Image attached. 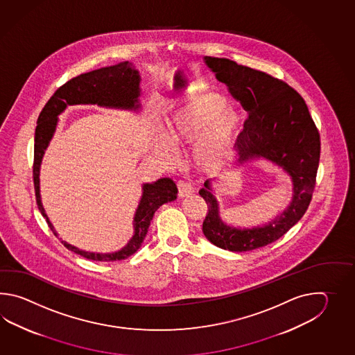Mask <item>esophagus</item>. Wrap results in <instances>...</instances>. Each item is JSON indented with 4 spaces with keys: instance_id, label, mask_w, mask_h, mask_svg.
Masks as SVG:
<instances>
[{
    "instance_id": "obj_1",
    "label": "esophagus",
    "mask_w": 355,
    "mask_h": 355,
    "mask_svg": "<svg viewBox=\"0 0 355 355\" xmlns=\"http://www.w3.org/2000/svg\"><path fill=\"white\" fill-rule=\"evenodd\" d=\"M178 189H179V196L180 198H188V196L194 194V188L191 187V184H189L187 181H178Z\"/></svg>"
}]
</instances>
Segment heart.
Masks as SVG:
<instances>
[{
  "mask_svg": "<svg viewBox=\"0 0 355 355\" xmlns=\"http://www.w3.org/2000/svg\"><path fill=\"white\" fill-rule=\"evenodd\" d=\"M225 106L226 100L218 94H209L191 103L167 121V146L178 150L196 144L211 125L209 133L196 148V162L204 171L218 168L240 123L239 113ZM159 156L167 165L174 164V155L168 148H161Z\"/></svg>",
  "mask_w": 355,
  "mask_h": 355,
  "instance_id": "heart-1",
  "label": "heart"
}]
</instances>
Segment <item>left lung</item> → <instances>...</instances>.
<instances>
[{"mask_svg": "<svg viewBox=\"0 0 355 355\" xmlns=\"http://www.w3.org/2000/svg\"><path fill=\"white\" fill-rule=\"evenodd\" d=\"M204 60L218 81L226 83L232 96L249 112L236 144L241 161L265 157L292 176L295 196L287 211L266 226L251 230H237L220 220L209 181L199 191L208 207L203 234L213 245L237 252L259 249L279 240L307 211L316 187L320 133L303 98L283 80L228 58Z\"/></svg>", "mask_w": 355, "mask_h": 355, "instance_id": "obj_1", "label": "left lung"}]
</instances>
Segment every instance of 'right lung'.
I'll use <instances>...</instances> for the list:
<instances>
[{"label":"right lung","mask_w":355,"mask_h":355,"mask_svg":"<svg viewBox=\"0 0 355 355\" xmlns=\"http://www.w3.org/2000/svg\"><path fill=\"white\" fill-rule=\"evenodd\" d=\"M139 75L132 67V63L124 62L112 67L100 68L89 73L77 76L60 86L39 114L35 139H34V162H33V181L35 189V198L39 211L46 218L48 227L55 236L53 226L46 217L40 203L39 196V166L44 150L53 136L57 115L64 110L67 105L73 104H98L116 107H133L137 109V98L139 96ZM176 184L168 178L159 179L153 184H144V196L138 205L135 216V236L128 245L114 254H95L76 249L67 242L60 241L64 248L73 251L77 255L94 261H119L133 255L141 248L144 237L151 225L155 211L162 204L170 203L176 199Z\"/></svg>","instance_id":"right-lung-1"}]
</instances>
